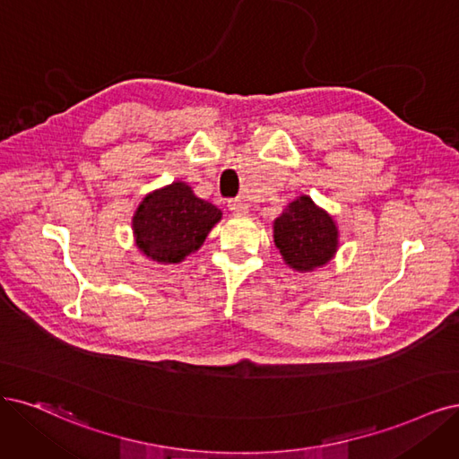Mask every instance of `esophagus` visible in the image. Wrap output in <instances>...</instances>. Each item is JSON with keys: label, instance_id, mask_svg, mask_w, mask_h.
<instances>
[{"label": "esophagus", "instance_id": "esophagus-1", "mask_svg": "<svg viewBox=\"0 0 459 459\" xmlns=\"http://www.w3.org/2000/svg\"><path fill=\"white\" fill-rule=\"evenodd\" d=\"M229 210L234 213V215H242V213H247L249 212V204L244 200V198H234L229 202Z\"/></svg>", "mask_w": 459, "mask_h": 459}]
</instances>
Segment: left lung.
Returning <instances> with one entry per match:
<instances>
[{"instance_id": "8db88e82", "label": "left lung", "mask_w": 459, "mask_h": 459, "mask_svg": "<svg viewBox=\"0 0 459 459\" xmlns=\"http://www.w3.org/2000/svg\"><path fill=\"white\" fill-rule=\"evenodd\" d=\"M274 244L283 263L297 273H314L338 251V227L331 213L300 195L274 219Z\"/></svg>"}]
</instances>
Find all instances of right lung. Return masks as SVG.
I'll use <instances>...</instances> for the list:
<instances>
[{
	"label": "right lung",
	"mask_w": 459,
	"mask_h": 459,
	"mask_svg": "<svg viewBox=\"0 0 459 459\" xmlns=\"http://www.w3.org/2000/svg\"><path fill=\"white\" fill-rule=\"evenodd\" d=\"M221 217V210L198 198L191 185L174 181L138 204L132 217L134 242L147 259L178 264L200 249Z\"/></svg>",
	"instance_id": "add662e5"
}]
</instances>
